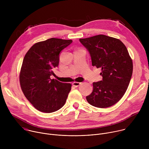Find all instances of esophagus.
<instances>
[{
    "mask_svg": "<svg viewBox=\"0 0 149 149\" xmlns=\"http://www.w3.org/2000/svg\"><path fill=\"white\" fill-rule=\"evenodd\" d=\"M81 82H74L73 83H72V85L73 86H74V87H78L79 85L81 84Z\"/></svg>",
    "mask_w": 149,
    "mask_h": 149,
    "instance_id": "34e87169",
    "label": "esophagus"
}]
</instances>
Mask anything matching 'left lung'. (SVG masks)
Instances as JSON below:
<instances>
[{"label": "left lung", "instance_id": "left-lung-1", "mask_svg": "<svg viewBox=\"0 0 149 149\" xmlns=\"http://www.w3.org/2000/svg\"><path fill=\"white\" fill-rule=\"evenodd\" d=\"M88 51L92 65L101 68L102 80L93 82V91L86 97L89 104L98 108H107L116 104L129 85L133 62L127 48L116 38L98 35L79 39Z\"/></svg>", "mask_w": 149, "mask_h": 149}]
</instances>
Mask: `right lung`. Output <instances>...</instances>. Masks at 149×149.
<instances>
[{
  "instance_id": "1",
  "label": "right lung",
  "mask_w": 149,
  "mask_h": 149,
  "mask_svg": "<svg viewBox=\"0 0 149 149\" xmlns=\"http://www.w3.org/2000/svg\"><path fill=\"white\" fill-rule=\"evenodd\" d=\"M72 40L50 38L35 44L26 54L19 75L21 89L38 110L50 113L64 105L71 89L70 83L51 79L59 64L61 51Z\"/></svg>"
}]
</instances>
